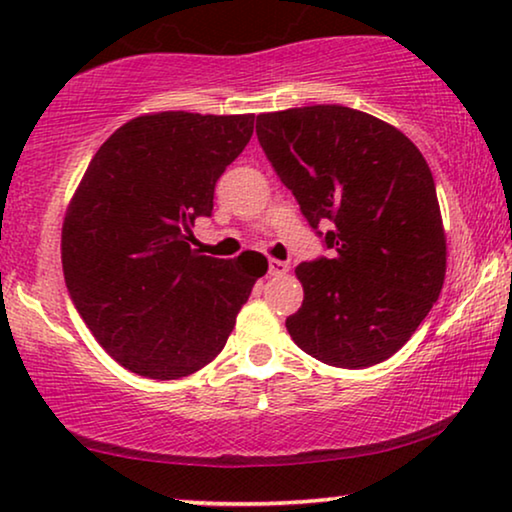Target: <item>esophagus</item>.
I'll return each instance as SVG.
<instances>
[{
	"mask_svg": "<svg viewBox=\"0 0 512 512\" xmlns=\"http://www.w3.org/2000/svg\"><path fill=\"white\" fill-rule=\"evenodd\" d=\"M268 272H270L272 277H284L286 272H289V263L275 261V258H272V261L268 263Z\"/></svg>",
	"mask_w": 512,
	"mask_h": 512,
	"instance_id": "esophagus-1",
	"label": "esophagus"
}]
</instances>
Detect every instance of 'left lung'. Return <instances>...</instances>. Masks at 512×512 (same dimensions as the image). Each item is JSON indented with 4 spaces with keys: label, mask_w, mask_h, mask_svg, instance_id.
<instances>
[{
    "label": "left lung",
    "mask_w": 512,
    "mask_h": 512,
    "mask_svg": "<svg viewBox=\"0 0 512 512\" xmlns=\"http://www.w3.org/2000/svg\"><path fill=\"white\" fill-rule=\"evenodd\" d=\"M256 135L335 249L296 268L303 305L286 319L291 340L335 368L389 359L445 282L447 237L422 151L394 125L342 104L261 114Z\"/></svg>",
    "instance_id": "8db88e82"
}]
</instances>
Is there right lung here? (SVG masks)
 Masks as SVG:
<instances>
[{
  "instance_id": "1",
  "label": "right lung",
  "mask_w": 512,
  "mask_h": 512,
  "mask_svg": "<svg viewBox=\"0 0 512 512\" xmlns=\"http://www.w3.org/2000/svg\"><path fill=\"white\" fill-rule=\"evenodd\" d=\"M254 114L158 111L121 125L90 160L62 221V272L81 319L116 363L179 380L212 363L268 258L191 249L214 186Z\"/></svg>"
}]
</instances>
